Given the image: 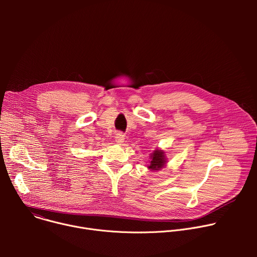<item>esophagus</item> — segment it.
<instances>
[{
    "mask_svg": "<svg viewBox=\"0 0 257 257\" xmlns=\"http://www.w3.org/2000/svg\"><path fill=\"white\" fill-rule=\"evenodd\" d=\"M124 140H125V136H124L122 133L116 134V136H115V141H116L118 144H122V143L124 142Z\"/></svg>",
    "mask_w": 257,
    "mask_h": 257,
    "instance_id": "esophagus-1",
    "label": "esophagus"
}]
</instances>
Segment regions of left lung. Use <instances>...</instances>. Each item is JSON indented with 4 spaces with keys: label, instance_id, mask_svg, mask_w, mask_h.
I'll return each mask as SVG.
<instances>
[{
    "label": "left lung",
    "instance_id": "obj_1",
    "mask_svg": "<svg viewBox=\"0 0 257 257\" xmlns=\"http://www.w3.org/2000/svg\"><path fill=\"white\" fill-rule=\"evenodd\" d=\"M167 164V158L165 155V152L162 150H156L151 155V164L148 166V168L152 171H159L163 169Z\"/></svg>",
    "mask_w": 257,
    "mask_h": 257
}]
</instances>
